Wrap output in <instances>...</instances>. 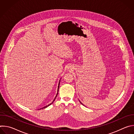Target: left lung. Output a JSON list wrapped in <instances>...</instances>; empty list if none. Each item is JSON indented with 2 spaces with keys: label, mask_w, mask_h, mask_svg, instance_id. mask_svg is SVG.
<instances>
[{
  "label": "left lung",
  "mask_w": 134,
  "mask_h": 134,
  "mask_svg": "<svg viewBox=\"0 0 134 134\" xmlns=\"http://www.w3.org/2000/svg\"><path fill=\"white\" fill-rule=\"evenodd\" d=\"M80 103H81V104H82V103H81V102H80Z\"/></svg>",
  "instance_id": "1"
}]
</instances>
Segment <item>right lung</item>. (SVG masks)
<instances>
[{"label": "right lung", "mask_w": 134, "mask_h": 134, "mask_svg": "<svg viewBox=\"0 0 134 134\" xmlns=\"http://www.w3.org/2000/svg\"><path fill=\"white\" fill-rule=\"evenodd\" d=\"M60 80L59 81V84H58V92H57V95H56V96H55V98L54 99V100H53V101H52V102L51 103H50L49 104H48V105H46V106H45V107H44L43 108H41V109H44V108H47V107H49V105H50L52 103H53V102H54V100H55V98H56V97H57V95H58V91H59V84H60Z\"/></svg>", "instance_id": "add662e5"}]
</instances>
